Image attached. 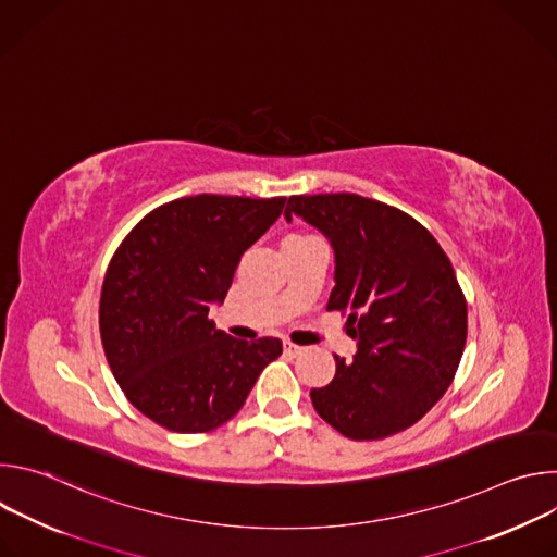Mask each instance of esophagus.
I'll return each mask as SVG.
<instances>
[{
    "instance_id": "1",
    "label": "esophagus",
    "mask_w": 557,
    "mask_h": 557,
    "mask_svg": "<svg viewBox=\"0 0 557 557\" xmlns=\"http://www.w3.org/2000/svg\"><path fill=\"white\" fill-rule=\"evenodd\" d=\"M282 348H284V352H286V355H290V357L301 355V346H295V344H290V342H284V344H282Z\"/></svg>"
}]
</instances>
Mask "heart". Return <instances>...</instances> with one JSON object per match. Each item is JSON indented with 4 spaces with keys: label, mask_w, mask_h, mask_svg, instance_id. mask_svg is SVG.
Returning <instances> with one entry per match:
<instances>
[{
    "label": "heart",
    "mask_w": 557,
    "mask_h": 557,
    "mask_svg": "<svg viewBox=\"0 0 557 557\" xmlns=\"http://www.w3.org/2000/svg\"><path fill=\"white\" fill-rule=\"evenodd\" d=\"M293 237H301V235H293Z\"/></svg>",
    "instance_id": "b5f03b06"
}]
</instances>
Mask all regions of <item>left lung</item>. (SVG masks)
Returning <instances> with one entry per match:
<instances>
[{
	"instance_id": "left-lung-1",
	"label": "left lung",
	"mask_w": 557,
	"mask_h": 557,
	"mask_svg": "<svg viewBox=\"0 0 557 557\" xmlns=\"http://www.w3.org/2000/svg\"><path fill=\"white\" fill-rule=\"evenodd\" d=\"M335 251L329 310L348 314L350 363L310 389L326 423L352 441L414 425L449 387L467 339V304L449 258L412 215L357 194L290 196Z\"/></svg>"
}]
</instances>
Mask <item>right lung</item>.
Masks as SVG:
<instances>
[{"mask_svg":"<svg viewBox=\"0 0 557 557\" xmlns=\"http://www.w3.org/2000/svg\"><path fill=\"white\" fill-rule=\"evenodd\" d=\"M286 198L200 194L145 215L116 249L101 290V342L129 404L181 434L237 414L282 342L233 339L209 320L240 258Z\"/></svg>","mask_w":557,"mask_h":557,"instance_id":"right-lung-1","label":"right lung"}]
</instances>
